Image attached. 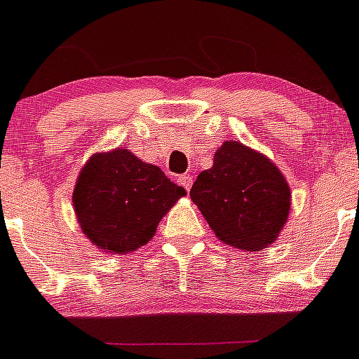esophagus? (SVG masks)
<instances>
[{"label": "esophagus", "mask_w": 359, "mask_h": 359, "mask_svg": "<svg viewBox=\"0 0 359 359\" xmlns=\"http://www.w3.org/2000/svg\"><path fill=\"white\" fill-rule=\"evenodd\" d=\"M179 184H182V186H184L186 191H189V188H191V184H194V179H191V175H180Z\"/></svg>", "instance_id": "esophagus-1"}]
</instances>
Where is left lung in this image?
<instances>
[{"mask_svg":"<svg viewBox=\"0 0 359 359\" xmlns=\"http://www.w3.org/2000/svg\"><path fill=\"white\" fill-rule=\"evenodd\" d=\"M189 197L223 243L250 252L275 243L291 210L290 184L275 162L234 140L215 151Z\"/></svg>","mask_w":359,"mask_h":359,"instance_id":"obj_1","label":"left lung"}]
</instances>
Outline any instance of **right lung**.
Here are the masks:
<instances>
[{
  "label": "right lung",
  "instance_id": "right-lung-1",
  "mask_svg": "<svg viewBox=\"0 0 359 359\" xmlns=\"http://www.w3.org/2000/svg\"><path fill=\"white\" fill-rule=\"evenodd\" d=\"M184 195L158 165L118 147L90 156L72 201L79 226L97 249L129 255L153 240L160 219Z\"/></svg>",
  "mask_w": 359,
  "mask_h": 359
}]
</instances>
